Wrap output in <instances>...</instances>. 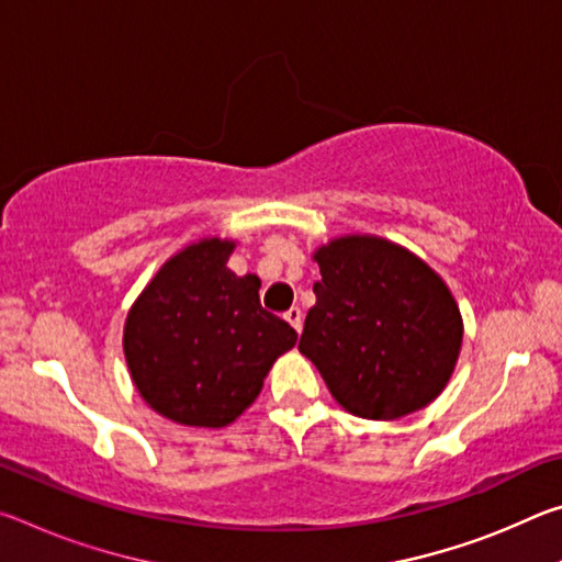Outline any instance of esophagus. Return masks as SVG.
<instances>
[{"label":"esophagus","mask_w":562,"mask_h":562,"mask_svg":"<svg viewBox=\"0 0 562 562\" xmlns=\"http://www.w3.org/2000/svg\"><path fill=\"white\" fill-rule=\"evenodd\" d=\"M284 319L290 322L294 331H302V310L300 307H290L288 312H284Z\"/></svg>","instance_id":"obj_1"}]
</instances>
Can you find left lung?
<instances>
[{
	"label": "left lung",
	"instance_id": "obj_1",
	"mask_svg": "<svg viewBox=\"0 0 562 562\" xmlns=\"http://www.w3.org/2000/svg\"><path fill=\"white\" fill-rule=\"evenodd\" d=\"M322 280L300 351L331 396L361 418L431 404L456 367L461 312L429 265L382 237L349 235L315 252Z\"/></svg>",
	"mask_w": 562,
	"mask_h": 562
}]
</instances>
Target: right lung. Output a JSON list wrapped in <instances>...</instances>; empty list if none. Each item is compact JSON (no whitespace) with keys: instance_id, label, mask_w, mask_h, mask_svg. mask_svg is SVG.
<instances>
[{"instance_id":"obj_1","label":"right lung","mask_w":562,"mask_h":562,"mask_svg":"<svg viewBox=\"0 0 562 562\" xmlns=\"http://www.w3.org/2000/svg\"><path fill=\"white\" fill-rule=\"evenodd\" d=\"M235 243L201 240L170 258L133 304L123 351L138 394L160 416L221 429L262 389L297 331L262 310L258 274L227 270Z\"/></svg>"}]
</instances>
